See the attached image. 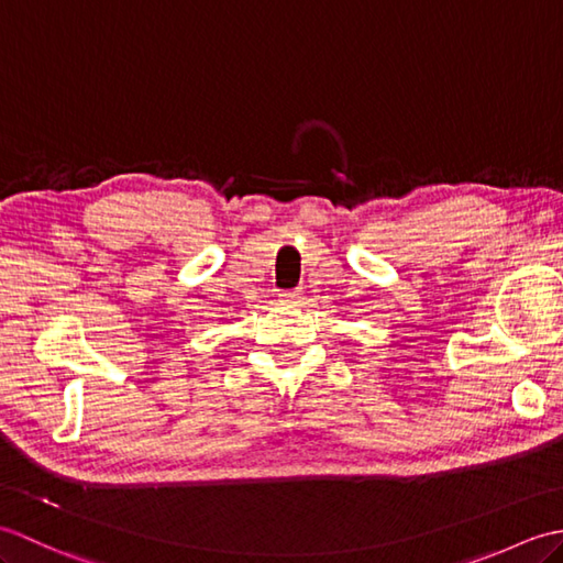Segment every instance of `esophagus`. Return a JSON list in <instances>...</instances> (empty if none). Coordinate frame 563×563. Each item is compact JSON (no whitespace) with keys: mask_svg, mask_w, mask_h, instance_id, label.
<instances>
[{"mask_svg":"<svg viewBox=\"0 0 563 563\" xmlns=\"http://www.w3.org/2000/svg\"><path fill=\"white\" fill-rule=\"evenodd\" d=\"M305 300V292L302 288H295V290H285L280 292V302L283 305H300Z\"/></svg>","mask_w":563,"mask_h":563,"instance_id":"1","label":"esophagus"}]
</instances>
